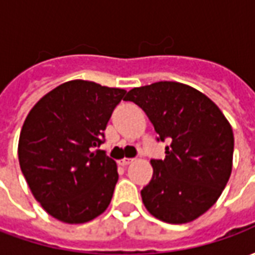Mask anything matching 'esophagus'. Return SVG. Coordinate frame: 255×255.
<instances>
[{"label": "esophagus", "instance_id": "1", "mask_svg": "<svg viewBox=\"0 0 255 255\" xmlns=\"http://www.w3.org/2000/svg\"><path fill=\"white\" fill-rule=\"evenodd\" d=\"M132 161H133L132 158H123V160L119 161V164H120L122 166H127V165H129Z\"/></svg>", "mask_w": 255, "mask_h": 255}]
</instances>
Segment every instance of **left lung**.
Segmentation results:
<instances>
[{"mask_svg":"<svg viewBox=\"0 0 255 255\" xmlns=\"http://www.w3.org/2000/svg\"><path fill=\"white\" fill-rule=\"evenodd\" d=\"M124 101L140 106L158 140L168 142L164 160H151L153 177L140 191L144 206L169 224L194 221L217 202L230 180L234 132L213 101L179 82L129 90Z\"/></svg>","mask_w":255,"mask_h":255,"instance_id":"left-lung-1","label":"left lung"}]
</instances>
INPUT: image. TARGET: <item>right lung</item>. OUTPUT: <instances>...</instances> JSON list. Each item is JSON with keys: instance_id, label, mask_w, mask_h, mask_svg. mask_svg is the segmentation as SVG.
Returning <instances> with one entry per match:
<instances>
[{"instance_id": "right-lung-1", "label": "right lung", "mask_w": 255, "mask_h": 255, "mask_svg": "<svg viewBox=\"0 0 255 255\" xmlns=\"http://www.w3.org/2000/svg\"><path fill=\"white\" fill-rule=\"evenodd\" d=\"M126 93L69 80L43 95L25 117L20 168L34 198L58 221L83 224L109 206L119 180L116 161L95 149Z\"/></svg>"}]
</instances>
